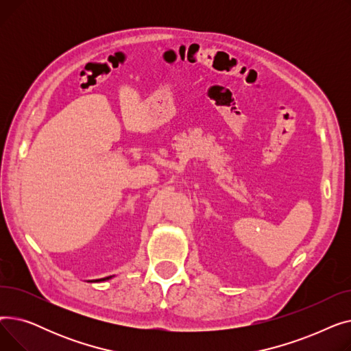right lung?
<instances>
[{"label":"right lung","instance_id":"right-lung-1","mask_svg":"<svg viewBox=\"0 0 351 351\" xmlns=\"http://www.w3.org/2000/svg\"><path fill=\"white\" fill-rule=\"evenodd\" d=\"M108 279H110V276H109V278H104V279H99V280H108ZM99 280H95V282H99Z\"/></svg>","mask_w":351,"mask_h":351}]
</instances>
